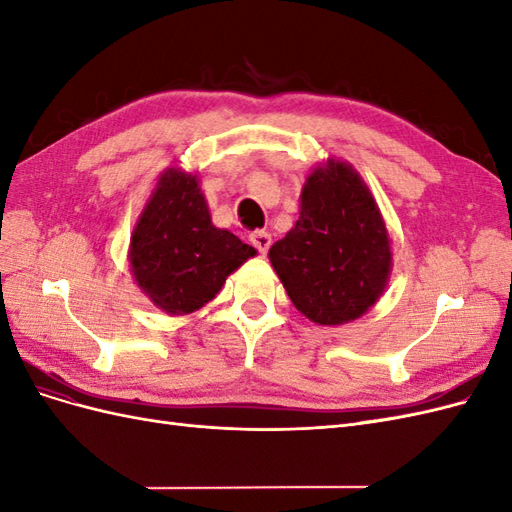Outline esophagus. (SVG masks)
<instances>
[{
    "label": "esophagus",
    "instance_id": "34e87169",
    "mask_svg": "<svg viewBox=\"0 0 512 512\" xmlns=\"http://www.w3.org/2000/svg\"><path fill=\"white\" fill-rule=\"evenodd\" d=\"M250 241H252V245L256 247V250L260 252V254H267L269 252V247H271V235L267 230H254L252 235H250Z\"/></svg>",
    "mask_w": 512,
    "mask_h": 512
}]
</instances>
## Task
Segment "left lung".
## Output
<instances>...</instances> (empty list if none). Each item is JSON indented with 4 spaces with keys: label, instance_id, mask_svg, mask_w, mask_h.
Wrapping results in <instances>:
<instances>
[{
    "label": "left lung",
    "instance_id": "1",
    "mask_svg": "<svg viewBox=\"0 0 512 512\" xmlns=\"http://www.w3.org/2000/svg\"><path fill=\"white\" fill-rule=\"evenodd\" d=\"M292 305L322 327L367 314L389 286L393 252L374 194L354 166L327 158L307 175L299 220L269 250Z\"/></svg>",
    "mask_w": 512,
    "mask_h": 512
}]
</instances>
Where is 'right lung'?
<instances>
[{
  "label": "right lung",
  "mask_w": 512,
  "mask_h": 512,
  "mask_svg": "<svg viewBox=\"0 0 512 512\" xmlns=\"http://www.w3.org/2000/svg\"><path fill=\"white\" fill-rule=\"evenodd\" d=\"M256 250L213 226L198 173L168 166L158 177L130 237L128 262L136 286L168 316L207 305Z\"/></svg>",
  "instance_id": "obj_1"
}]
</instances>
